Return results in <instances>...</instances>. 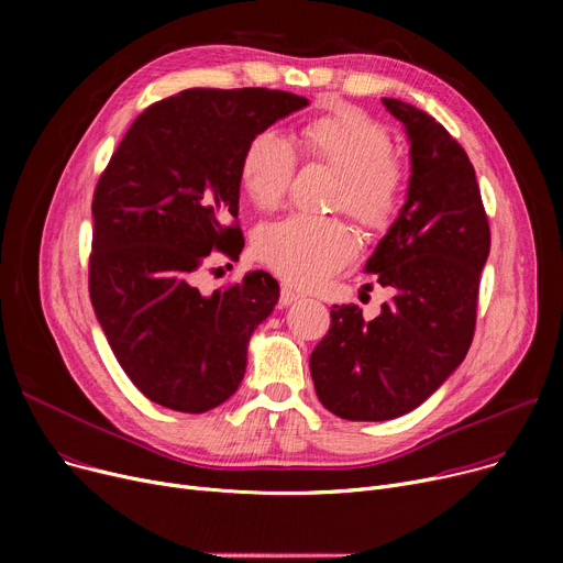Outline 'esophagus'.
Instances as JSON below:
<instances>
[{
    "label": "esophagus",
    "mask_w": 563,
    "mask_h": 563,
    "mask_svg": "<svg viewBox=\"0 0 563 563\" xmlns=\"http://www.w3.org/2000/svg\"><path fill=\"white\" fill-rule=\"evenodd\" d=\"M299 301V294L294 291L291 287H283L280 289V306H291V303H297Z\"/></svg>",
    "instance_id": "34e87169"
}]
</instances>
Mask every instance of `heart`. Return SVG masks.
Listing matches in <instances>:
<instances>
[{"instance_id": "1", "label": "heart", "mask_w": 563, "mask_h": 563, "mask_svg": "<svg viewBox=\"0 0 563 563\" xmlns=\"http://www.w3.org/2000/svg\"><path fill=\"white\" fill-rule=\"evenodd\" d=\"M301 155L338 170L333 205L363 225L380 232L399 217L408 168L393 153L388 130L358 109L340 107L301 128ZM299 155L294 143L264 130L246 145L240 177L260 210H274L287 196ZM262 264L297 287H314L356 257V236L338 217L289 214L262 225L253 242Z\"/></svg>"}]
</instances>
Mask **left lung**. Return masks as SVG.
Returning <instances> with one entry per match:
<instances>
[{
  "mask_svg": "<svg viewBox=\"0 0 563 563\" xmlns=\"http://www.w3.org/2000/svg\"><path fill=\"white\" fill-rule=\"evenodd\" d=\"M410 141L408 198L367 260L393 299L367 321L333 306L331 329L310 356L323 408L342 420L383 422L431 397L475 338L490 228L475 168L433 115L383 98Z\"/></svg>",
  "mask_w": 563,
  "mask_h": 563,
  "instance_id": "obj_1",
  "label": "left lung"
}]
</instances>
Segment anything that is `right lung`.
<instances>
[{
    "mask_svg": "<svg viewBox=\"0 0 563 563\" xmlns=\"http://www.w3.org/2000/svg\"><path fill=\"white\" fill-rule=\"evenodd\" d=\"M306 104L272 88H189L139 113L102 170L88 294L115 361L151 401L205 412L240 388L278 283L251 272L200 294L196 278L212 251L236 260L244 249L246 145Z\"/></svg>",
    "mask_w": 563,
    "mask_h": 563,
    "instance_id": "obj_1",
    "label": "right lung"
}]
</instances>
